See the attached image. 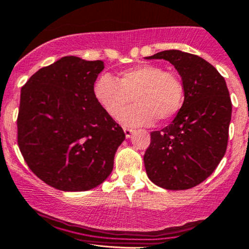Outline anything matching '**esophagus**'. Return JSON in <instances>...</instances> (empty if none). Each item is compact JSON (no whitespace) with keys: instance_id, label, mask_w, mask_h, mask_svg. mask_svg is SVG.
<instances>
[{"instance_id":"esophagus-1","label":"esophagus","mask_w":249,"mask_h":249,"mask_svg":"<svg viewBox=\"0 0 249 249\" xmlns=\"http://www.w3.org/2000/svg\"><path fill=\"white\" fill-rule=\"evenodd\" d=\"M124 132H125V137L130 138L132 136V133L135 132L132 129H129V127H124Z\"/></svg>"}]
</instances>
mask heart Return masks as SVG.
Wrapping results in <instances>:
<instances>
[{
    "instance_id": "obj_1",
    "label": "heart",
    "mask_w": 249,
    "mask_h": 249,
    "mask_svg": "<svg viewBox=\"0 0 249 249\" xmlns=\"http://www.w3.org/2000/svg\"><path fill=\"white\" fill-rule=\"evenodd\" d=\"M95 100L108 116L117 118L132 100L138 103L119 116L127 126L151 125L155 119H173L183 105L181 78L160 65L145 64L120 72L116 79L102 74L93 85Z\"/></svg>"
}]
</instances>
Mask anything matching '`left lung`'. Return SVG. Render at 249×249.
<instances>
[{
	"mask_svg": "<svg viewBox=\"0 0 249 249\" xmlns=\"http://www.w3.org/2000/svg\"><path fill=\"white\" fill-rule=\"evenodd\" d=\"M146 59L173 64L184 85L177 116L151 132L144 155L147 177L168 190L190 189L209 177L226 154L231 102L225 78L204 59L177 49Z\"/></svg>",
	"mask_w": 249,
	"mask_h": 249,
	"instance_id": "8db88e82",
	"label": "left lung"
}]
</instances>
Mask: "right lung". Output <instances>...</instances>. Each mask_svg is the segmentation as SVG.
<instances>
[{
    "label": "right lung",
    "instance_id": "add662e5",
    "mask_svg": "<svg viewBox=\"0 0 249 249\" xmlns=\"http://www.w3.org/2000/svg\"><path fill=\"white\" fill-rule=\"evenodd\" d=\"M100 60L64 56L21 89L18 144L29 169L55 189H93L108 177L125 133L93 94Z\"/></svg>",
    "mask_w": 249,
    "mask_h": 249
}]
</instances>
